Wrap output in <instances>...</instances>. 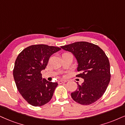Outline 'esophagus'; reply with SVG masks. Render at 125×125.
I'll return each mask as SVG.
<instances>
[{"label": "esophagus", "mask_w": 125, "mask_h": 125, "mask_svg": "<svg viewBox=\"0 0 125 125\" xmlns=\"http://www.w3.org/2000/svg\"><path fill=\"white\" fill-rule=\"evenodd\" d=\"M66 82V81H64V80H60V81H58V84H61L63 83Z\"/></svg>", "instance_id": "obj_1"}]
</instances>
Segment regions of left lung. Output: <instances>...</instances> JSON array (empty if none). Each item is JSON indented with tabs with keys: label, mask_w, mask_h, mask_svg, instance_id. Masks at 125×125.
<instances>
[{
	"label": "left lung",
	"mask_w": 125,
	"mask_h": 125,
	"mask_svg": "<svg viewBox=\"0 0 125 125\" xmlns=\"http://www.w3.org/2000/svg\"><path fill=\"white\" fill-rule=\"evenodd\" d=\"M73 54L78 64L76 77L83 83L71 93L72 99L82 105H90L105 93L111 79L110 65L105 53L97 45L87 42H77L61 46Z\"/></svg>",
	"instance_id": "left-lung-1"
}]
</instances>
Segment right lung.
Returning a JSON list of instances; mask_svg holds the SVG:
<instances>
[{
	"instance_id": "add662e5",
	"label": "right lung",
	"mask_w": 125,
	"mask_h": 125,
	"mask_svg": "<svg viewBox=\"0 0 125 125\" xmlns=\"http://www.w3.org/2000/svg\"><path fill=\"white\" fill-rule=\"evenodd\" d=\"M61 48L46 44H35L24 49L15 61L13 76L17 88L31 105L40 107L50 101L57 82L47 81L42 77L49 58Z\"/></svg>"
}]
</instances>
